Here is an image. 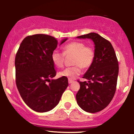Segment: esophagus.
<instances>
[{"instance_id": "34e87169", "label": "esophagus", "mask_w": 134, "mask_h": 134, "mask_svg": "<svg viewBox=\"0 0 134 134\" xmlns=\"http://www.w3.org/2000/svg\"><path fill=\"white\" fill-rule=\"evenodd\" d=\"M68 82H69V84H71V83H72V82H74V81H73V80H72V79H69V80H68Z\"/></svg>"}]
</instances>
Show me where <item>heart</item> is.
<instances>
[{"label": "heart", "mask_w": 134, "mask_h": 134, "mask_svg": "<svg viewBox=\"0 0 134 134\" xmlns=\"http://www.w3.org/2000/svg\"><path fill=\"white\" fill-rule=\"evenodd\" d=\"M63 49L66 56L74 55L73 64L75 65L65 69L60 72L59 75L70 79H75L81 74V67L83 69L89 68L94 59V49L89 46H86V44L81 41H73L64 46ZM51 58L53 64L57 67L61 68L64 66L65 55L63 53L54 50L52 53Z\"/></svg>", "instance_id": "b5f03b06"}]
</instances>
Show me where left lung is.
I'll return each instance as SVG.
<instances>
[{"label": "left lung", "mask_w": 134, "mask_h": 134, "mask_svg": "<svg viewBox=\"0 0 134 134\" xmlns=\"http://www.w3.org/2000/svg\"><path fill=\"white\" fill-rule=\"evenodd\" d=\"M91 39L94 44L95 57L83 78L78 81L76 94L78 105L89 113L100 111L110 104L115 93L118 75V62L111 43L99 34L90 33L76 37Z\"/></svg>", "instance_id": "obj_1"}]
</instances>
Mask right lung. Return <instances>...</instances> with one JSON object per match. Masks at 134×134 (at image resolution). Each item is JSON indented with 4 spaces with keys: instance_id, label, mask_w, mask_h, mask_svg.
<instances>
[{
    "instance_id": "right-lung-1",
    "label": "right lung",
    "mask_w": 134,
    "mask_h": 134,
    "mask_svg": "<svg viewBox=\"0 0 134 134\" xmlns=\"http://www.w3.org/2000/svg\"><path fill=\"white\" fill-rule=\"evenodd\" d=\"M67 38L63 39L62 44ZM58 45L53 36L37 34L26 37L15 58L16 82L21 98L35 111L47 112L58 104L68 79L56 76L51 55Z\"/></svg>"
}]
</instances>
